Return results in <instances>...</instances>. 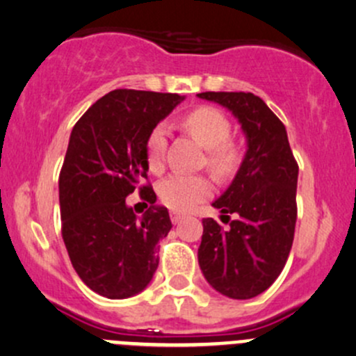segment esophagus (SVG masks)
<instances>
[{
  "instance_id": "34e87169",
  "label": "esophagus",
  "mask_w": 356,
  "mask_h": 356,
  "mask_svg": "<svg viewBox=\"0 0 356 356\" xmlns=\"http://www.w3.org/2000/svg\"><path fill=\"white\" fill-rule=\"evenodd\" d=\"M170 217H171V222L173 224H179L183 220V213L181 212H177V210H171V213H170Z\"/></svg>"
}]
</instances>
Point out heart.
Masks as SVG:
<instances>
[{"label": "heart", "instance_id": "obj_1", "mask_svg": "<svg viewBox=\"0 0 356 356\" xmlns=\"http://www.w3.org/2000/svg\"><path fill=\"white\" fill-rule=\"evenodd\" d=\"M190 136L207 149V166L213 175L227 178L238 170L241 163V151L236 144L229 140L231 137V124L219 110L202 106L193 110L183 120ZM168 144V131L164 125H156L147 137L146 152L147 164L152 171L163 168L164 151ZM212 192V185L200 175L175 173L164 178L158 186L159 198L163 204L175 210H188L197 202L207 198Z\"/></svg>", "mask_w": 356, "mask_h": 356}]
</instances>
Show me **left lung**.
<instances>
[{"instance_id": "left-lung-1", "label": "left lung", "mask_w": 356, "mask_h": 356, "mask_svg": "<svg viewBox=\"0 0 356 356\" xmlns=\"http://www.w3.org/2000/svg\"><path fill=\"white\" fill-rule=\"evenodd\" d=\"M198 98L232 113L246 137V154L213 207L229 222L204 219L198 265L212 289L229 299H253L284 270L297 220L299 166L285 125L253 93L207 91ZM232 213L234 221H229Z\"/></svg>"}]
</instances>
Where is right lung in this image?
<instances>
[{
	"label": "right lung",
	"instance_id": "right-lung-1",
	"mask_svg": "<svg viewBox=\"0 0 356 356\" xmlns=\"http://www.w3.org/2000/svg\"><path fill=\"white\" fill-rule=\"evenodd\" d=\"M185 97L113 90L72 127L59 175L63 239L78 277L106 299L143 292L159 265L158 243L173 227L168 209L151 204L143 216L125 198L147 178L146 143L152 129Z\"/></svg>",
	"mask_w": 356,
	"mask_h": 356
}]
</instances>
